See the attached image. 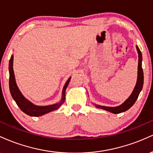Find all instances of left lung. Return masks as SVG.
<instances>
[{
	"label": "left lung",
	"mask_w": 153,
	"mask_h": 153,
	"mask_svg": "<svg viewBox=\"0 0 153 153\" xmlns=\"http://www.w3.org/2000/svg\"><path fill=\"white\" fill-rule=\"evenodd\" d=\"M137 48V52H138V76H137V84H136L135 87H134L133 91H132V94L130 95V97L125 101L123 105L118 106V107H105V106H100V105H96V107L97 108L105 109V110L108 111L114 114H119V113L125 112L127 109H129L134 105V102H136L137 99L139 96L140 92L142 89H143V82H144V74H143V68H142V53L140 48H138V46H136Z\"/></svg>",
	"instance_id": "8db88e82"
}]
</instances>
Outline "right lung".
Instances as JSON below:
<instances>
[{"label": "right lung", "instance_id": "1", "mask_svg": "<svg viewBox=\"0 0 153 153\" xmlns=\"http://www.w3.org/2000/svg\"><path fill=\"white\" fill-rule=\"evenodd\" d=\"M13 56H11L10 61H9V74H10V76H9V87H10V91L12 97L15 100L17 105L19 106V108L23 111V112L26 113V114L29 116L33 117H39L43 115V114H46V113L51 112V111L56 110L62 105L63 102L65 100V92L66 89L67 87L68 84H69L70 80H71V77L67 80L66 82L65 85H64V89H63L62 92V101L59 103L53 105H48V106H36L33 105L31 102L26 100L24 97L21 94L20 92L19 88L16 85L15 76H14L13 69Z\"/></svg>", "mask_w": 153, "mask_h": 153}]
</instances>
